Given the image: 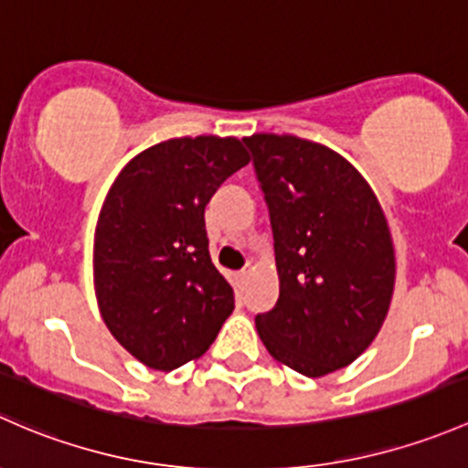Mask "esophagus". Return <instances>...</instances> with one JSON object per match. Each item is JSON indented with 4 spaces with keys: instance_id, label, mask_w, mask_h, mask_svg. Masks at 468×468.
Returning a JSON list of instances; mask_svg holds the SVG:
<instances>
[{
    "instance_id": "1",
    "label": "esophagus",
    "mask_w": 468,
    "mask_h": 468,
    "mask_svg": "<svg viewBox=\"0 0 468 468\" xmlns=\"http://www.w3.org/2000/svg\"><path fill=\"white\" fill-rule=\"evenodd\" d=\"M248 277H250V270H240V272L236 274V279H239L240 283H245V282H248Z\"/></svg>"
}]
</instances>
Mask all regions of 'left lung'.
Returning <instances> with one entry per match:
<instances>
[{
	"mask_svg": "<svg viewBox=\"0 0 468 468\" xmlns=\"http://www.w3.org/2000/svg\"><path fill=\"white\" fill-rule=\"evenodd\" d=\"M268 202L279 300L257 315L274 360L320 378L377 338L394 292L392 234L377 194L345 157L295 134L243 137Z\"/></svg>",
	"mask_w": 468,
	"mask_h": 468,
	"instance_id": "left-lung-1",
	"label": "left lung"
}]
</instances>
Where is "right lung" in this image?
I'll return each instance as SVG.
<instances>
[{"mask_svg":"<svg viewBox=\"0 0 468 468\" xmlns=\"http://www.w3.org/2000/svg\"><path fill=\"white\" fill-rule=\"evenodd\" d=\"M250 162L236 137H177L134 155L94 232V292L114 340L146 367L200 358L234 311L209 257L205 207Z\"/></svg>","mask_w":468,"mask_h":468,"instance_id":"obj_1","label":"right lung"}]
</instances>
